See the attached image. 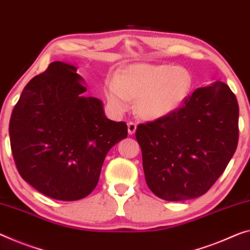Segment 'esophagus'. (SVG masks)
I'll return each mask as SVG.
<instances>
[{
  "instance_id": "1",
  "label": "esophagus",
  "mask_w": 250,
  "mask_h": 250,
  "mask_svg": "<svg viewBox=\"0 0 250 250\" xmlns=\"http://www.w3.org/2000/svg\"><path fill=\"white\" fill-rule=\"evenodd\" d=\"M136 124L134 122H129L128 124H127V129H128V134L129 135H133L134 133L136 132Z\"/></svg>"
}]
</instances>
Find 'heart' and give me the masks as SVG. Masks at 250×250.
<instances>
[{"label": "heart", "mask_w": 250, "mask_h": 250, "mask_svg": "<svg viewBox=\"0 0 250 250\" xmlns=\"http://www.w3.org/2000/svg\"><path fill=\"white\" fill-rule=\"evenodd\" d=\"M193 77L187 68L172 64L136 63L109 80L106 96L117 112L128 108L129 99L136 101L138 116L156 121L176 112L191 95Z\"/></svg>", "instance_id": "obj_1"}]
</instances>
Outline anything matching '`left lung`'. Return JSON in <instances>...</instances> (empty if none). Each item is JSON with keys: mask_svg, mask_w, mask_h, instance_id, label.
<instances>
[{"mask_svg": "<svg viewBox=\"0 0 250 250\" xmlns=\"http://www.w3.org/2000/svg\"><path fill=\"white\" fill-rule=\"evenodd\" d=\"M238 117L235 94L214 82L195 89L173 114L138 125L135 136L149 190L167 201L205 194L235 154Z\"/></svg>", "mask_w": 250, "mask_h": 250, "instance_id": "1", "label": "left lung"}]
</instances>
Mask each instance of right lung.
<instances>
[{"label":"right lung","instance_id":"1","mask_svg":"<svg viewBox=\"0 0 250 250\" xmlns=\"http://www.w3.org/2000/svg\"><path fill=\"white\" fill-rule=\"evenodd\" d=\"M83 77L62 61L30 80L11 115V149L19 173L42 194L75 201L97 186L104 160L127 137L103 103L86 97Z\"/></svg>","mask_w":250,"mask_h":250}]
</instances>
